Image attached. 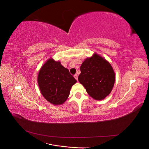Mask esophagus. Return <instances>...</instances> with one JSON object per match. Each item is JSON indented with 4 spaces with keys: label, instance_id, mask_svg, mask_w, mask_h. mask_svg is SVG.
<instances>
[{
    "label": "esophagus",
    "instance_id": "34e87169",
    "mask_svg": "<svg viewBox=\"0 0 149 149\" xmlns=\"http://www.w3.org/2000/svg\"><path fill=\"white\" fill-rule=\"evenodd\" d=\"M74 78H75L76 80L78 81V75H77V74H74Z\"/></svg>",
    "mask_w": 149,
    "mask_h": 149
}]
</instances>
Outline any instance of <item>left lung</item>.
<instances>
[{
    "mask_svg": "<svg viewBox=\"0 0 149 149\" xmlns=\"http://www.w3.org/2000/svg\"><path fill=\"white\" fill-rule=\"evenodd\" d=\"M79 82L89 95L95 100H102L112 91L116 75L109 62L94 53L87 58L80 67Z\"/></svg>",
    "mask_w": 149,
    "mask_h": 149,
    "instance_id": "1",
    "label": "left lung"
}]
</instances>
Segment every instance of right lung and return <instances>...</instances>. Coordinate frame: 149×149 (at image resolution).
<instances>
[{"instance_id": "right-lung-1", "label": "right lung", "mask_w": 149, "mask_h": 149, "mask_svg": "<svg viewBox=\"0 0 149 149\" xmlns=\"http://www.w3.org/2000/svg\"><path fill=\"white\" fill-rule=\"evenodd\" d=\"M37 81L42 96L49 102L58 106L66 101L71 87L77 81L60 61L50 58L40 68Z\"/></svg>"}]
</instances>
